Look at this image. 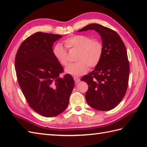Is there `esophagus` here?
Here are the masks:
<instances>
[{
  "instance_id": "1",
  "label": "esophagus",
  "mask_w": 147,
  "mask_h": 147,
  "mask_svg": "<svg viewBox=\"0 0 147 147\" xmlns=\"http://www.w3.org/2000/svg\"><path fill=\"white\" fill-rule=\"evenodd\" d=\"M74 81L75 83H79V82L80 81V78L79 77H74Z\"/></svg>"
}]
</instances>
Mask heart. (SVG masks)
Segmentation results:
<instances>
[{
	"label": "heart",
	"mask_w": 147,
	"mask_h": 147,
	"mask_svg": "<svg viewBox=\"0 0 147 147\" xmlns=\"http://www.w3.org/2000/svg\"><path fill=\"white\" fill-rule=\"evenodd\" d=\"M64 46L68 49L78 50L76 63L70 64L65 69L67 74L77 77L86 73L88 66L94 67L100 63L103 53V46L98 40L92 39L85 35H73L64 40ZM53 54L63 66L67 65V52L61 44L57 43L53 48Z\"/></svg>",
	"instance_id": "heart-1"
}]
</instances>
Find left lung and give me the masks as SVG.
<instances>
[{"instance_id": "left-lung-1", "label": "left lung", "mask_w": 147, "mask_h": 147, "mask_svg": "<svg viewBox=\"0 0 147 147\" xmlns=\"http://www.w3.org/2000/svg\"><path fill=\"white\" fill-rule=\"evenodd\" d=\"M94 30L101 37L102 57L94 69L81 78L88 85L85 98L90 107L109 111L120 103L127 92L129 65L127 49L117 32L98 24H91L78 32Z\"/></svg>"}]
</instances>
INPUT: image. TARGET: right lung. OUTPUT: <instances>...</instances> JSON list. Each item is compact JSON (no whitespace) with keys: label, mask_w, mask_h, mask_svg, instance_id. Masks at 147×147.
I'll use <instances>...</instances> for the list:
<instances>
[{"label":"right lung","mask_w":147,"mask_h":147,"mask_svg":"<svg viewBox=\"0 0 147 147\" xmlns=\"http://www.w3.org/2000/svg\"><path fill=\"white\" fill-rule=\"evenodd\" d=\"M63 36L37 32L20 44L15 67L20 89L30 108L46 117L66 110L74 86L73 77H60L63 67L54 57L53 43Z\"/></svg>","instance_id":"add662e5"}]
</instances>
